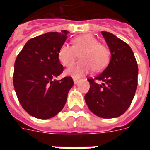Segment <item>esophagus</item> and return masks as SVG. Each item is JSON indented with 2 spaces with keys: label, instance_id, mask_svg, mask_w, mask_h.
Here are the masks:
<instances>
[{
  "label": "esophagus",
  "instance_id": "34e87169",
  "mask_svg": "<svg viewBox=\"0 0 150 150\" xmlns=\"http://www.w3.org/2000/svg\"><path fill=\"white\" fill-rule=\"evenodd\" d=\"M73 81H74V84L76 85L79 82V79H75V78H73Z\"/></svg>",
  "mask_w": 150,
  "mask_h": 150
}]
</instances>
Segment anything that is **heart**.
<instances>
[{
  "mask_svg": "<svg viewBox=\"0 0 150 150\" xmlns=\"http://www.w3.org/2000/svg\"><path fill=\"white\" fill-rule=\"evenodd\" d=\"M73 46L64 43L58 50V58L62 64L69 66L77 58L79 54L81 59L65 71V74L79 79L93 68L95 72L101 71L109 64L110 52L106 46L91 34H84L72 40Z\"/></svg>",
  "mask_w": 150,
  "mask_h": 150,
  "instance_id": "obj_1",
  "label": "heart"
}]
</instances>
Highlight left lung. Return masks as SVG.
<instances>
[{
	"mask_svg": "<svg viewBox=\"0 0 150 150\" xmlns=\"http://www.w3.org/2000/svg\"><path fill=\"white\" fill-rule=\"evenodd\" d=\"M101 33L110 51V61L101 74L88 79L90 88L85 100L95 115L114 118L128 110L135 96L138 64L128 44L110 33ZM96 81L102 83L98 84Z\"/></svg>",
	"mask_w": 150,
	"mask_h": 150,
	"instance_id": "obj_1",
	"label": "left lung"
}]
</instances>
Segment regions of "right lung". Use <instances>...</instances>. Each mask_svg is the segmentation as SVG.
<instances>
[{"mask_svg": "<svg viewBox=\"0 0 150 150\" xmlns=\"http://www.w3.org/2000/svg\"><path fill=\"white\" fill-rule=\"evenodd\" d=\"M69 32H50L30 39L15 62L13 83L20 104L31 116L48 119L65 105L71 77L54 79L63 71L58 50Z\"/></svg>", "mask_w": 150, "mask_h": 150, "instance_id": "1", "label": "right lung"}]
</instances>
